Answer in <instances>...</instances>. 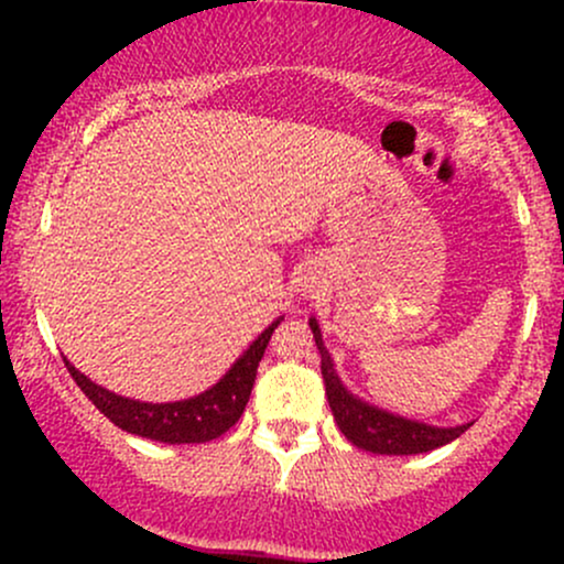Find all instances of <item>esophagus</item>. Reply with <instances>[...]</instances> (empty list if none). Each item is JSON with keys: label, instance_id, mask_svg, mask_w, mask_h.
<instances>
[{"label": "esophagus", "instance_id": "obj_1", "mask_svg": "<svg viewBox=\"0 0 564 564\" xmlns=\"http://www.w3.org/2000/svg\"><path fill=\"white\" fill-rule=\"evenodd\" d=\"M302 291H307V294H310V289H302Z\"/></svg>", "mask_w": 564, "mask_h": 564}]
</instances>
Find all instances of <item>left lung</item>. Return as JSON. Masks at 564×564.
Returning <instances> with one entry per match:
<instances>
[{
  "mask_svg": "<svg viewBox=\"0 0 564 564\" xmlns=\"http://www.w3.org/2000/svg\"><path fill=\"white\" fill-rule=\"evenodd\" d=\"M310 328H313V339L321 352V373L326 381L328 405H332L336 426L352 445L381 453V456H413V453H426L440 448V445H448L451 440L464 435L471 426V422L458 426H432L360 400L358 394H352L341 384L332 352L323 345L318 321L310 318Z\"/></svg>",
  "mask_w": 564,
  "mask_h": 564,
  "instance_id": "left-lung-1",
  "label": "left lung"
}]
</instances>
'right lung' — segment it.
I'll return each mask as SVG.
<instances>
[{"label":"right lung","instance_id":"right-lung-1","mask_svg":"<svg viewBox=\"0 0 564 564\" xmlns=\"http://www.w3.org/2000/svg\"><path fill=\"white\" fill-rule=\"evenodd\" d=\"M281 321L283 315L270 323V326L251 341L241 358L225 371V377L219 379L217 384H212L209 390L193 394V398L187 400H174V403H142V400L116 394L111 390H106V387L95 384L89 377H84L79 368L70 366L68 358L63 360H66L68 373L74 377L76 384L82 387V392L87 394L97 411L106 413L119 430L129 432V435H140L170 445L209 443V440L225 435V432L241 419L243 408L249 403L251 387H254L257 366H260L264 347H268L270 336H273Z\"/></svg>","mask_w":564,"mask_h":564}]
</instances>
